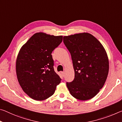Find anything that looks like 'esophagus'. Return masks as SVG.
<instances>
[{"mask_svg":"<svg viewBox=\"0 0 122 122\" xmlns=\"http://www.w3.org/2000/svg\"><path fill=\"white\" fill-rule=\"evenodd\" d=\"M61 74H62V75L63 76H65V71H61Z\"/></svg>","mask_w":122,"mask_h":122,"instance_id":"obj_1","label":"esophagus"}]
</instances>
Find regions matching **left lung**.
Instances as JSON below:
<instances>
[{"label":"left lung","instance_id":"obj_1","mask_svg":"<svg viewBox=\"0 0 122 122\" xmlns=\"http://www.w3.org/2000/svg\"><path fill=\"white\" fill-rule=\"evenodd\" d=\"M70 52L74 70V79L67 82L71 95L77 99L93 98L107 79L109 62L103 45L92 35L83 32L63 37Z\"/></svg>","mask_w":122,"mask_h":122}]
</instances>
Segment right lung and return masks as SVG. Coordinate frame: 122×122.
<instances>
[{
  "instance_id": "right-lung-1",
  "label": "right lung",
  "mask_w": 122,
  "mask_h": 122,
  "mask_svg": "<svg viewBox=\"0 0 122 122\" xmlns=\"http://www.w3.org/2000/svg\"><path fill=\"white\" fill-rule=\"evenodd\" d=\"M62 38L37 32L21 47L16 60L17 79L23 91L32 99H47L60 83L61 78L54 71L51 54Z\"/></svg>"
}]
</instances>
